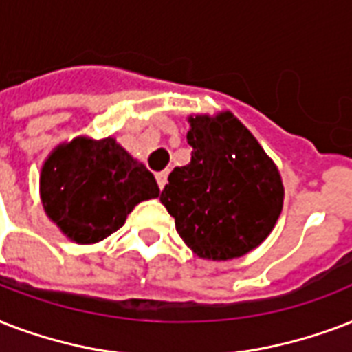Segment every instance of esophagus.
<instances>
[{"label": "esophagus", "mask_w": 352, "mask_h": 352, "mask_svg": "<svg viewBox=\"0 0 352 352\" xmlns=\"http://www.w3.org/2000/svg\"><path fill=\"white\" fill-rule=\"evenodd\" d=\"M167 176H168L167 168H165V170H162V173L156 174V179H157V185H160V189H163V187H165V184H167Z\"/></svg>", "instance_id": "34e87169"}]
</instances>
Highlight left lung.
<instances>
[{
	"label": "left lung",
	"mask_w": 352,
	"mask_h": 352,
	"mask_svg": "<svg viewBox=\"0 0 352 352\" xmlns=\"http://www.w3.org/2000/svg\"><path fill=\"white\" fill-rule=\"evenodd\" d=\"M187 121L190 163L168 174L160 200L198 257H242L268 239L283 211L279 168L231 111Z\"/></svg>",
	"instance_id": "obj_1"
}]
</instances>
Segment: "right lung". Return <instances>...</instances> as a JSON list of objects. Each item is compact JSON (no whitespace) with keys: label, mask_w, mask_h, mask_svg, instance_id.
<instances>
[{"label":"right lung","mask_w":352,"mask_h":352,"mask_svg":"<svg viewBox=\"0 0 352 352\" xmlns=\"http://www.w3.org/2000/svg\"><path fill=\"white\" fill-rule=\"evenodd\" d=\"M160 196L156 178L113 138L65 141L43 162L40 200L69 241L95 244L116 233L139 201Z\"/></svg>","instance_id":"right-lung-1"}]
</instances>
